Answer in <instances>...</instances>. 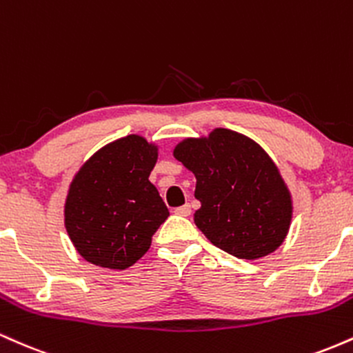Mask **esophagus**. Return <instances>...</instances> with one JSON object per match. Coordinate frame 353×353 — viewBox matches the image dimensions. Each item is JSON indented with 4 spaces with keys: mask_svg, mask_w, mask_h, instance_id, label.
Returning a JSON list of instances; mask_svg holds the SVG:
<instances>
[{
    "mask_svg": "<svg viewBox=\"0 0 353 353\" xmlns=\"http://www.w3.org/2000/svg\"><path fill=\"white\" fill-rule=\"evenodd\" d=\"M174 212L177 214V216H182V217H188L190 216V212H192V209H190V204H184L181 205V208H177Z\"/></svg>",
    "mask_w": 353,
    "mask_h": 353,
    "instance_id": "obj_1",
    "label": "esophagus"
}]
</instances>
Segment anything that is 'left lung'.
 I'll return each mask as SVG.
<instances>
[{"mask_svg":"<svg viewBox=\"0 0 353 353\" xmlns=\"http://www.w3.org/2000/svg\"><path fill=\"white\" fill-rule=\"evenodd\" d=\"M174 157L196 176L201 209L194 222L224 252L264 257L282 244L292 219V201L264 149L249 137L216 129L209 139H185Z\"/></svg>","mask_w":353,"mask_h":353,"instance_id":"left-lung-1","label":"left lung"}]
</instances>
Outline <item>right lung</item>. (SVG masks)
I'll list each match as a JSON object with an SVG mask.
<instances>
[{"label": "right lung", "mask_w": 353, "mask_h": 353, "mask_svg": "<svg viewBox=\"0 0 353 353\" xmlns=\"http://www.w3.org/2000/svg\"><path fill=\"white\" fill-rule=\"evenodd\" d=\"M156 161V145L132 134L104 145L76 174L64 225L88 262L123 270L148 252L169 216L149 181Z\"/></svg>", "instance_id": "obj_1"}]
</instances>
